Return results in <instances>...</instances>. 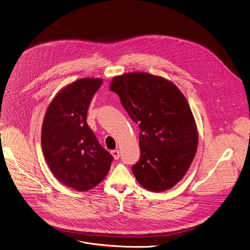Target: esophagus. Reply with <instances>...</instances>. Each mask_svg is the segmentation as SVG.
I'll use <instances>...</instances> for the list:
<instances>
[{
    "label": "esophagus",
    "instance_id": "obj_1",
    "mask_svg": "<svg viewBox=\"0 0 250 250\" xmlns=\"http://www.w3.org/2000/svg\"><path fill=\"white\" fill-rule=\"evenodd\" d=\"M111 154H112V156L114 157L115 160H118L120 158V151L119 150H113V151H111Z\"/></svg>",
    "mask_w": 250,
    "mask_h": 250
}]
</instances>
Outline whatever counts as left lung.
I'll list each match as a JSON object with an SVG mask.
<instances>
[{
	"label": "left lung",
	"instance_id": "1",
	"mask_svg": "<svg viewBox=\"0 0 250 250\" xmlns=\"http://www.w3.org/2000/svg\"><path fill=\"white\" fill-rule=\"evenodd\" d=\"M110 90L141 130L140 159L131 168L136 180L152 192L172 188L198 149V128L186 97L170 81L145 72L114 77Z\"/></svg>",
	"mask_w": 250,
	"mask_h": 250
}]
</instances>
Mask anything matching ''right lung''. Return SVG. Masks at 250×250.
I'll list each match as a JSON object with an SVG mask.
<instances>
[{
	"label": "right lung",
	"instance_id": "right-lung-1",
	"mask_svg": "<svg viewBox=\"0 0 250 250\" xmlns=\"http://www.w3.org/2000/svg\"><path fill=\"white\" fill-rule=\"evenodd\" d=\"M102 83L83 78L67 84L53 97L42 122V150L50 171L79 192L104 180L113 161L86 123L89 103Z\"/></svg>",
	"mask_w": 250,
	"mask_h": 250
}]
</instances>
